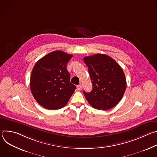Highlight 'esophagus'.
Listing matches in <instances>:
<instances>
[{"label":"esophagus","instance_id":"34e87169","mask_svg":"<svg viewBox=\"0 0 157 157\" xmlns=\"http://www.w3.org/2000/svg\"><path fill=\"white\" fill-rule=\"evenodd\" d=\"M77 89L78 91H81V89H82V85L81 84H79V85H78L77 86Z\"/></svg>","mask_w":157,"mask_h":157}]
</instances>
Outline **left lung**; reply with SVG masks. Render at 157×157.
I'll list each match as a JSON object with an SVG mask.
<instances>
[{"mask_svg": "<svg viewBox=\"0 0 157 157\" xmlns=\"http://www.w3.org/2000/svg\"><path fill=\"white\" fill-rule=\"evenodd\" d=\"M83 61L88 67L93 84L91 92L83 91L89 104L104 110L116 106L122 98L127 86L121 67L114 59L104 54L86 56Z\"/></svg>", "mask_w": 157, "mask_h": 157, "instance_id": "8db88e82", "label": "left lung"}]
</instances>
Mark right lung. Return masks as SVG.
<instances>
[{
    "label": "right lung",
    "instance_id": "1",
    "mask_svg": "<svg viewBox=\"0 0 157 157\" xmlns=\"http://www.w3.org/2000/svg\"><path fill=\"white\" fill-rule=\"evenodd\" d=\"M72 57V55L57 50L43 56L35 64L30 76V89L43 107L61 109L73 94L76 87L70 82V75L66 68Z\"/></svg>",
    "mask_w": 157,
    "mask_h": 157
}]
</instances>
